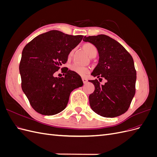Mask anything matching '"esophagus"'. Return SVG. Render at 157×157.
<instances>
[{
	"instance_id": "esophagus-1",
	"label": "esophagus",
	"mask_w": 157,
	"mask_h": 157,
	"mask_svg": "<svg viewBox=\"0 0 157 157\" xmlns=\"http://www.w3.org/2000/svg\"><path fill=\"white\" fill-rule=\"evenodd\" d=\"M82 82H83L84 84H86L88 82V80L86 78H82Z\"/></svg>"
}]
</instances>
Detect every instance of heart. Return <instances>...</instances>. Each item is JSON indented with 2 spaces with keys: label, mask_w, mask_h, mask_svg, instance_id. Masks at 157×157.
<instances>
[{
  "label": "heart",
  "mask_w": 157,
  "mask_h": 157,
  "mask_svg": "<svg viewBox=\"0 0 157 157\" xmlns=\"http://www.w3.org/2000/svg\"><path fill=\"white\" fill-rule=\"evenodd\" d=\"M83 48L84 50L87 52V54L90 56V58H94L98 54V49L94 44L90 43V42H86L83 44ZM73 50H71L69 54V58H71L73 56ZM71 70L74 71L76 73L80 76H85L86 74L89 73V69L86 67H83V66H80L77 64H73L71 66Z\"/></svg>",
  "instance_id": "b5f03b06"
}]
</instances>
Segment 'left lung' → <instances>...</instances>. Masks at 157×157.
Returning a JSON list of instances; mask_svg holds the SVG:
<instances>
[{"label":"left lung","mask_w":157,"mask_h":157,"mask_svg":"<svg viewBox=\"0 0 157 157\" xmlns=\"http://www.w3.org/2000/svg\"><path fill=\"white\" fill-rule=\"evenodd\" d=\"M83 40L96 46L99 53V63L91 75L107 80L104 85L97 79L89 80L95 86L89 96L90 107L104 117L122 115L128 111L136 93L134 59L119 42L107 35L84 36Z\"/></svg>","instance_id":"8db88e82"}]
</instances>
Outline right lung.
<instances>
[{
    "mask_svg": "<svg viewBox=\"0 0 157 157\" xmlns=\"http://www.w3.org/2000/svg\"><path fill=\"white\" fill-rule=\"evenodd\" d=\"M82 38L52 30L36 36L24 47L19 67L21 88L37 113L54 115L62 111L71 92L83 85L80 75L68 69L63 70L64 77L54 76Z\"/></svg>",
    "mask_w": 157,
    "mask_h": 157,
    "instance_id": "1",
    "label": "right lung"
}]
</instances>
